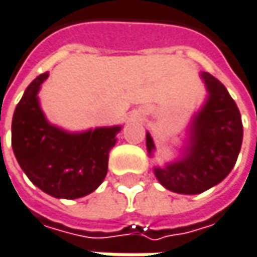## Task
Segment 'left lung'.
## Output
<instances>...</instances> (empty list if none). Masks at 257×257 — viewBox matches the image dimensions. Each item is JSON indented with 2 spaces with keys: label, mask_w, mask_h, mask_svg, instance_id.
<instances>
[{
  "label": "left lung",
  "mask_w": 257,
  "mask_h": 257,
  "mask_svg": "<svg viewBox=\"0 0 257 257\" xmlns=\"http://www.w3.org/2000/svg\"><path fill=\"white\" fill-rule=\"evenodd\" d=\"M201 78L208 98L190 123L183 157L154 169L164 188L183 195L202 193L222 182L234 167L243 141L241 116L227 88L209 72H201ZM147 150L150 156L156 150L150 134Z\"/></svg>",
  "instance_id": "left-lung-1"
}]
</instances>
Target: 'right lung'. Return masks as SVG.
I'll use <instances>...</instances> for the list:
<instances>
[{"instance_id":"right-lung-1","label":"right lung","mask_w":257,"mask_h":257,"mask_svg":"<svg viewBox=\"0 0 257 257\" xmlns=\"http://www.w3.org/2000/svg\"><path fill=\"white\" fill-rule=\"evenodd\" d=\"M49 72L26 88L11 123V145L22 170L45 193L77 199L91 193L107 174L109 151L120 126L71 134L51 125L39 104L38 93Z\"/></svg>"}]
</instances>
